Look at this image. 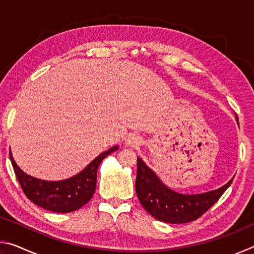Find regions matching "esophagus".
<instances>
[{
    "instance_id": "34e87169",
    "label": "esophagus",
    "mask_w": 254,
    "mask_h": 254,
    "mask_svg": "<svg viewBox=\"0 0 254 254\" xmlns=\"http://www.w3.org/2000/svg\"><path fill=\"white\" fill-rule=\"evenodd\" d=\"M141 143V139L139 135L134 134V133H131V134H128L126 139V144L127 147H136V145H139Z\"/></svg>"
}]
</instances>
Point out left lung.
Here are the masks:
<instances>
[{
  "label": "left lung",
  "mask_w": 254,
  "mask_h": 254,
  "mask_svg": "<svg viewBox=\"0 0 254 254\" xmlns=\"http://www.w3.org/2000/svg\"><path fill=\"white\" fill-rule=\"evenodd\" d=\"M232 182L233 178L221 188L203 194H179L167 187L142 159L137 157L135 179L137 198L150 215L161 222L182 224L197 220L220 199Z\"/></svg>",
  "instance_id": "8db88e82"
}]
</instances>
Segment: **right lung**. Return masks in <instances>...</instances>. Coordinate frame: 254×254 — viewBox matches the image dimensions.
Masks as SVG:
<instances>
[{
    "mask_svg": "<svg viewBox=\"0 0 254 254\" xmlns=\"http://www.w3.org/2000/svg\"><path fill=\"white\" fill-rule=\"evenodd\" d=\"M118 149V145L112 147L97 156L79 174L59 182H47L23 173L15 163L11 151L10 160L21 188L32 203L55 213H70L91 200L96 188L98 166L103 159Z\"/></svg>",
    "mask_w": 254,
    "mask_h": 254,
    "instance_id": "1",
    "label": "right lung"
}]
</instances>
